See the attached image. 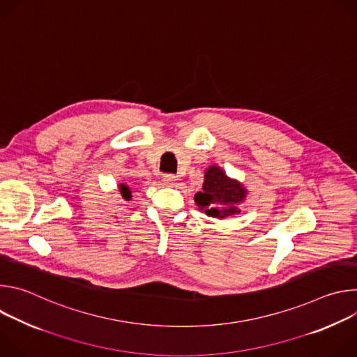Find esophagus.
<instances>
[{"label":"esophagus","mask_w":357,"mask_h":357,"mask_svg":"<svg viewBox=\"0 0 357 357\" xmlns=\"http://www.w3.org/2000/svg\"><path fill=\"white\" fill-rule=\"evenodd\" d=\"M162 181H164V185L167 186H175L178 183V178L175 175H164Z\"/></svg>","instance_id":"obj_1"}]
</instances>
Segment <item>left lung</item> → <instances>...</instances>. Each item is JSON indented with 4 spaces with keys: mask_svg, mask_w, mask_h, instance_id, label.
Wrapping results in <instances>:
<instances>
[{
    "mask_svg": "<svg viewBox=\"0 0 357 357\" xmlns=\"http://www.w3.org/2000/svg\"><path fill=\"white\" fill-rule=\"evenodd\" d=\"M248 190L241 182L226 175L219 165H211L203 176L202 192L195 195L200 212L216 219H226L240 213V205L245 200Z\"/></svg>",
    "mask_w": 357,
    "mask_h": 357,
    "instance_id": "1",
    "label": "left lung"
}]
</instances>
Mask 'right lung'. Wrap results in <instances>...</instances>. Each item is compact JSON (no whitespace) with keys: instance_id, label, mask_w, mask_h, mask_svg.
<instances>
[{"instance_id":"add662e5","label":"right lung","mask_w":357,"mask_h":357,"mask_svg":"<svg viewBox=\"0 0 357 357\" xmlns=\"http://www.w3.org/2000/svg\"><path fill=\"white\" fill-rule=\"evenodd\" d=\"M119 189H120V193H121L124 200H131L132 195H131V189H130V186L127 183H124V182L119 183Z\"/></svg>"}]
</instances>
